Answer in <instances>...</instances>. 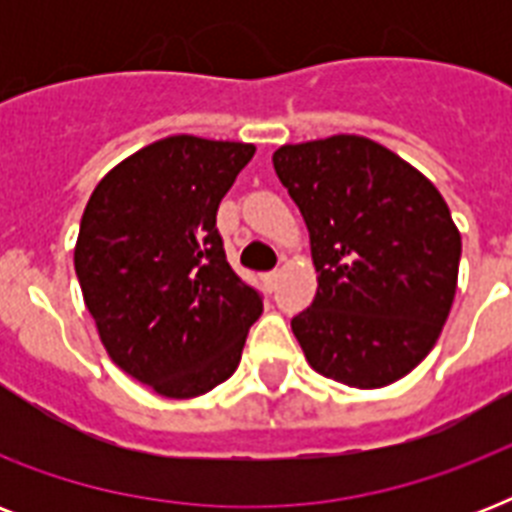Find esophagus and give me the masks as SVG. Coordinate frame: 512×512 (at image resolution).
Here are the masks:
<instances>
[{
  "label": "esophagus",
  "mask_w": 512,
  "mask_h": 512,
  "mask_svg": "<svg viewBox=\"0 0 512 512\" xmlns=\"http://www.w3.org/2000/svg\"><path fill=\"white\" fill-rule=\"evenodd\" d=\"M265 284H268V289H276V284H279V271L265 273Z\"/></svg>",
  "instance_id": "esophagus-1"
}]
</instances>
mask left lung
Returning a JSON list of instances; mask_svg holds the SVG:
<instances>
[{"mask_svg": "<svg viewBox=\"0 0 512 512\" xmlns=\"http://www.w3.org/2000/svg\"><path fill=\"white\" fill-rule=\"evenodd\" d=\"M273 170L319 273L311 308L292 319L308 364L350 388L401 380L436 345L457 292L462 239L444 196L358 135L281 146Z\"/></svg>", "mask_w": 512, "mask_h": 512, "instance_id": "1", "label": "left lung"}]
</instances>
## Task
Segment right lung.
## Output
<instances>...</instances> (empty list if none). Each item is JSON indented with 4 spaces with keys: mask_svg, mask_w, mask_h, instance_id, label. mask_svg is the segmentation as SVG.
Listing matches in <instances>:
<instances>
[{
    "mask_svg": "<svg viewBox=\"0 0 512 512\" xmlns=\"http://www.w3.org/2000/svg\"><path fill=\"white\" fill-rule=\"evenodd\" d=\"M252 143L172 135L116 164L84 207L74 268L119 369L193 398L236 372L263 295L225 260L217 207Z\"/></svg>",
    "mask_w": 512,
    "mask_h": 512,
    "instance_id": "right-lung-1",
    "label": "right lung"
}]
</instances>
